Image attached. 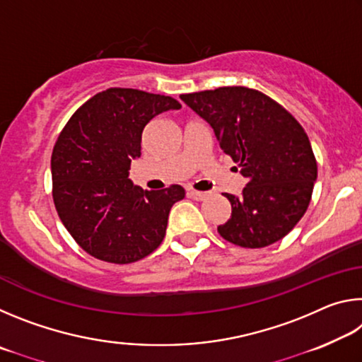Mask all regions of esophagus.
<instances>
[{
  "instance_id": "1",
  "label": "esophagus",
  "mask_w": 362,
  "mask_h": 362,
  "mask_svg": "<svg viewBox=\"0 0 362 362\" xmlns=\"http://www.w3.org/2000/svg\"><path fill=\"white\" fill-rule=\"evenodd\" d=\"M188 196H189V198L196 199V201H203V199L207 198V196H209V193H206V192H196V189H188Z\"/></svg>"
}]
</instances>
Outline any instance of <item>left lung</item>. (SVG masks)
Segmentation results:
<instances>
[{"mask_svg": "<svg viewBox=\"0 0 362 362\" xmlns=\"http://www.w3.org/2000/svg\"><path fill=\"white\" fill-rule=\"evenodd\" d=\"M180 99L209 122L222 150L247 179L241 196L223 193L231 217L218 225L220 236L247 249L283 240L308 209L317 177L303 127L278 102L244 86Z\"/></svg>", "mask_w": 362, "mask_h": 362, "instance_id": "8db88e82", "label": "left lung"}]
</instances>
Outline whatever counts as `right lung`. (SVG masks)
<instances>
[{"instance_id": "obj_1", "label": "right lung", "mask_w": 362, "mask_h": 362, "mask_svg": "<svg viewBox=\"0 0 362 362\" xmlns=\"http://www.w3.org/2000/svg\"><path fill=\"white\" fill-rule=\"evenodd\" d=\"M180 107L169 95L110 88L79 107L60 132L51 158L54 204L89 255L124 265L163 243L170 207L185 198V189L144 192L129 169L142 155L145 126Z\"/></svg>"}]
</instances>
